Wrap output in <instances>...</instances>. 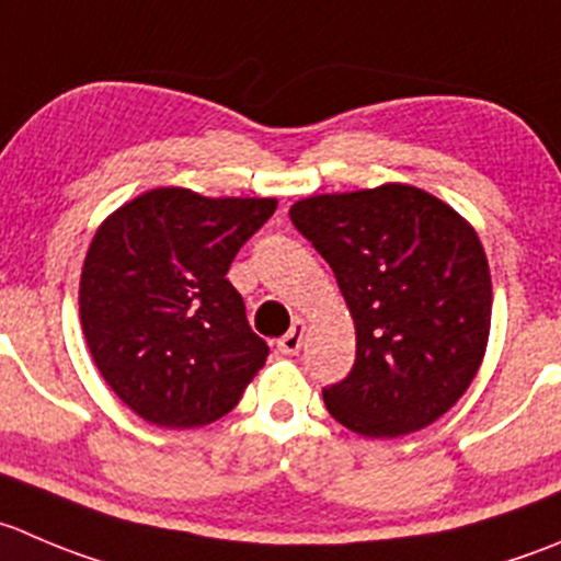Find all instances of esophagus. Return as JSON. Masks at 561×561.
Returning <instances> with one entry per match:
<instances>
[{"mask_svg":"<svg viewBox=\"0 0 561 561\" xmlns=\"http://www.w3.org/2000/svg\"><path fill=\"white\" fill-rule=\"evenodd\" d=\"M304 334H307V323H304V320H296V323H293V329L287 331L279 342H276L279 353H285V356H296L304 345Z\"/></svg>","mask_w":561,"mask_h":561,"instance_id":"esophagus-1","label":"esophagus"}]
</instances>
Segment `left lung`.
<instances>
[{
    "instance_id": "obj_1",
    "label": "left lung",
    "mask_w": 561,
    "mask_h": 561,
    "mask_svg": "<svg viewBox=\"0 0 561 561\" xmlns=\"http://www.w3.org/2000/svg\"><path fill=\"white\" fill-rule=\"evenodd\" d=\"M290 219L334 271L356 329L351 375L323 389L331 416L364 438L433 425L491 336V268L471 221L408 183L312 194Z\"/></svg>"
}]
</instances>
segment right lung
Here are the masks:
<instances>
[{
	"label": "right lung",
	"mask_w": 561,
	"mask_h": 561,
	"mask_svg": "<svg viewBox=\"0 0 561 561\" xmlns=\"http://www.w3.org/2000/svg\"><path fill=\"white\" fill-rule=\"evenodd\" d=\"M276 197L136 194L101 221L79 279L87 347L114 394L145 422L203 427L230 413L268 345L227 279Z\"/></svg>",
	"instance_id": "add662e5"
}]
</instances>
